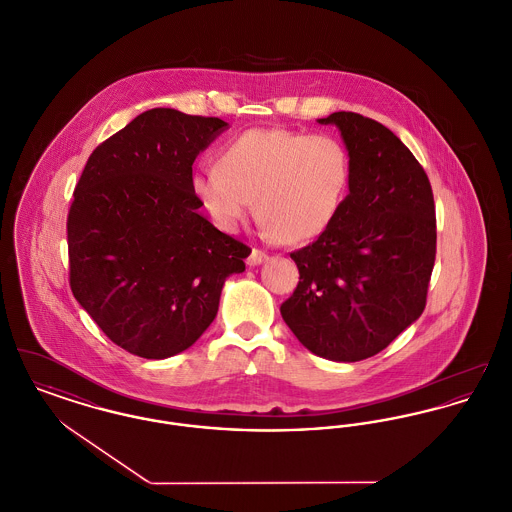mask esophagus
Segmentation results:
<instances>
[{"mask_svg":"<svg viewBox=\"0 0 512 512\" xmlns=\"http://www.w3.org/2000/svg\"><path fill=\"white\" fill-rule=\"evenodd\" d=\"M267 259H269V255H267L265 251H261V249H253V251H251V255L247 257V265H249V267H257V265L265 263Z\"/></svg>","mask_w":512,"mask_h":512,"instance_id":"obj_1","label":"esophagus"}]
</instances>
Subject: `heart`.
<instances>
[{
  "label": "heart",
  "mask_w": 512,
  "mask_h": 512,
  "mask_svg": "<svg viewBox=\"0 0 512 512\" xmlns=\"http://www.w3.org/2000/svg\"><path fill=\"white\" fill-rule=\"evenodd\" d=\"M218 168L191 178L199 207L224 232H236L249 211L282 243L321 236L340 211L352 176L350 154L332 135L272 127L249 129L226 143Z\"/></svg>",
  "instance_id": "obj_1"
}]
</instances>
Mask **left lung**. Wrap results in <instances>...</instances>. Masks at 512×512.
<instances>
[{"label": "left lung", "instance_id": "obj_1", "mask_svg": "<svg viewBox=\"0 0 512 512\" xmlns=\"http://www.w3.org/2000/svg\"><path fill=\"white\" fill-rule=\"evenodd\" d=\"M336 125L350 154V193L331 226L290 253L300 271L282 319L319 358L360 361L385 350L425 309L437 224L427 174L379 121L354 112Z\"/></svg>", "mask_w": 512, "mask_h": 512}]
</instances>
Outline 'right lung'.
I'll use <instances>...</instances> for the list:
<instances>
[{"label": "right lung", "instance_id": "1", "mask_svg": "<svg viewBox=\"0 0 512 512\" xmlns=\"http://www.w3.org/2000/svg\"><path fill=\"white\" fill-rule=\"evenodd\" d=\"M226 121L152 108L92 151L67 216L69 284L129 354L164 360L209 329L251 249L216 230L191 193L193 162Z\"/></svg>", "mask_w": 512, "mask_h": 512}]
</instances>
